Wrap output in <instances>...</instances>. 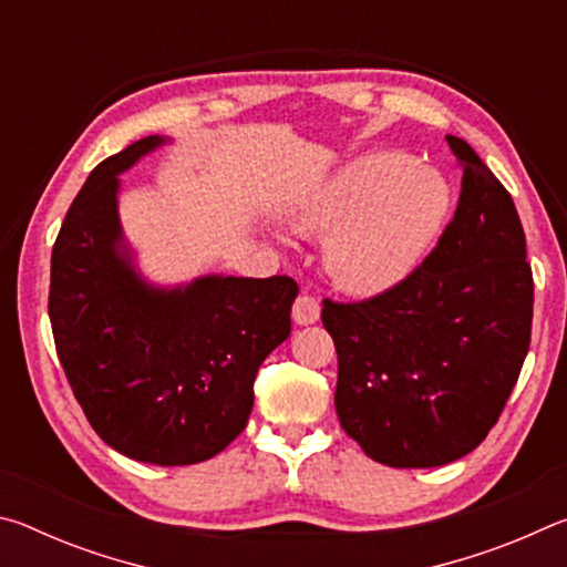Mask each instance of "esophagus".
<instances>
[{
	"label": "esophagus",
	"mask_w": 567,
	"mask_h": 567,
	"mask_svg": "<svg viewBox=\"0 0 567 567\" xmlns=\"http://www.w3.org/2000/svg\"><path fill=\"white\" fill-rule=\"evenodd\" d=\"M292 320L297 324H312L320 320V302L312 295H300L292 305Z\"/></svg>",
	"instance_id": "34e87169"
}]
</instances>
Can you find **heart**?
<instances>
[{"instance_id":"1","label":"heart","mask_w":567,"mask_h":567,"mask_svg":"<svg viewBox=\"0 0 567 567\" xmlns=\"http://www.w3.org/2000/svg\"><path fill=\"white\" fill-rule=\"evenodd\" d=\"M453 207L437 169L402 152H368L315 185L297 225L328 235L324 265L348 292L378 295L405 280Z\"/></svg>"}]
</instances>
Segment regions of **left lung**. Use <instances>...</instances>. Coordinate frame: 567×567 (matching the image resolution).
Segmentation results:
<instances>
[{
  "mask_svg": "<svg viewBox=\"0 0 567 567\" xmlns=\"http://www.w3.org/2000/svg\"><path fill=\"white\" fill-rule=\"evenodd\" d=\"M445 140L463 189L427 260L372 300L322 302L338 350L340 425L390 467L473 453L530 348L533 272L513 197L465 140Z\"/></svg>",
  "mask_w": 567,
  "mask_h": 567,
  "instance_id": "8db88e82",
  "label": "left lung"
}]
</instances>
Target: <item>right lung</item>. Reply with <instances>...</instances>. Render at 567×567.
Listing matches in <instances>:
<instances>
[{
  "label": "right lung",
  "instance_id": "add662e5",
  "mask_svg": "<svg viewBox=\"0 0 567 567\" xmlns=\"http://www.w3.org/2000/svg\"><path fill=\"white\" fill-rule=\"evenodd\" d=\"M152 134L92 169L52 249L50 320L64 375L104 443L150 465L215 457L247 425L255 378L290 338L297 282L203 275L155 285L120 223V175Z\"/></svg>",
  "mask_w": 567,
  "mask_h": 567
}]
</instances>
